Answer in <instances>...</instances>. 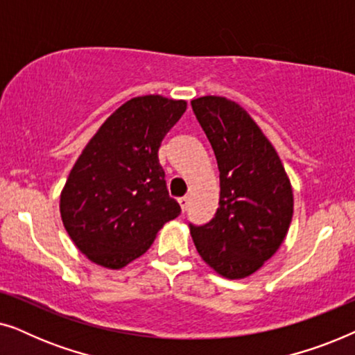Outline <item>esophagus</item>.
Masks as SVG:
<instances>
[{
    "mask_svg": "<svg viewBox=\"0 0 355 355\" xmlns=\"http://www.w3.org/2000/svg\"><path fill=\"white\" fill-rule=\"evenodd\" d=\"M178 203H179V205H181V210L186 211L187 210V205H189V197L178 198Z\"/></svg>",
    "mask_w": 355,
    "mask_h": 355,
    "instance_id": "34e87169",
    "label": "esophagus"
}]
</instances>
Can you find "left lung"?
Listing matches in <instances>:
<instances>
[{
  "instance_id": "8db88e82",
  "label": "left lung",
  "mask_w": 355,
  "mask_h": 355,
  "mask_svg": "<svg viewBox=\"0 0 355 355\" xmlns=\"http://www.w3.org/2000/svg\"><path fill=\"white\" fill-rule=\"evenodd\" d=\"M191 105L220 169V207L207 225H189L193 244L216 273L247 278L283 244L293 187L275 147L242 106L215 95Z\"/></svg>"
}]
</instances>
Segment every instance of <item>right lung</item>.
Returning <instances> with one entry per match:
<instances>
[{"mask_svg":"<svg viewBox=\"0 0 355 355\" xmlns=\"http://www.w3.org/2000/svg\"><path fill=\"white\" fill-rule=\"evenodd\" d=\"M186 108L184 100L135 96L82 150L61 192L60 211L72 242L94 263L123 268L181 213L168 193L158 150Z\"/></svg>","mask_w":355,"mask_h":355,"instance_id":"obj_1","label":"right lung"}]
</instances>
